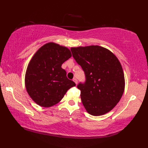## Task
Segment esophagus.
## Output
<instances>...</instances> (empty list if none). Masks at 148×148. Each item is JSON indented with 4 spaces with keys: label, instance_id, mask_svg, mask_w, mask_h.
I'll use <instances>...</instances> for the list:
<instances>
[{
    "label": "esophagus",
    "instance_id": "1",
    "mask_svg": "<svg viewBox=\"0 0 148 148\" xmlns=\"http://www.w3.org/2000/svg\"><path fill=\"white\" fill-rule=\"evenodd\" d=\"M73 81H74V82L76 83V84H77V79H76V78H74Z\"/></svg>",
    "mask_w": 148,
    "mask_h": 148
}]
</instances>
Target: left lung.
<instances>
[{
	"mask_svg": "<svg viewBox=\"0 0 148 148\" xmlns=\"http://www.w3.org/2000/svg\"><path fill=\"white\" fill-rule=\"evenodd\" d=\"M72 56L83 69L86 82L79 83L81 99L86 111L93 116L111 111L125 90L122 66L114 53L100 46L72 47Z\"/></svg>",
	"mask_w": 148,
	"mask_h": 148,
	"instance_id": "left-lung-1",
	"label": "left lung"
}]
</instances>
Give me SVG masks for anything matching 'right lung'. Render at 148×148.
I'll return each mask as SVG.
<instances>
[{"label":"right lung","mask_w":148,"mask_h":148,"mask_svg":"<svg viewBox=\"0 0 148 148\" xmlns=\"http://www.w3.org/2000/svg\"><path fill=\"white\" fill-rule=\"evenodd\" d=\"M71 50L55 42L45 44L37 50L27 66L25 84L37 105L50 108L58 103L76 84L66 76L63 63L71 58Z\"/></svg>","instance_id":"add662e5"}]
</instances>
